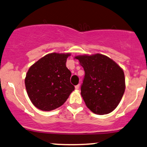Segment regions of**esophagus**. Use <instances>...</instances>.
<instances>
[{"instance_id": "34e87169", "label": "esophagus", "mask_w": 147, "mask_h": 147, "mask_svg": "<svg viewBox=\"0 0 147 147\" xmlns=\"http://www.w3.org/2000/svg\"><path fill=\"white\" fill-rule=\"evenodd\" d=\"M80 84H77L76 86H75V88H76V89H80Z\"/></svg>"}]
</instances>
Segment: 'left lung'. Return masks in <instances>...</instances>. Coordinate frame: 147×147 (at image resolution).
I'll use <instances>...</instances> for the list:
<instances>
[{"label":"left lung","mask_w":147,"mask_h":147,"mask_svg":"<svg viewBox=\"0 0 147 147\" xmlns=\"http://www.w3.org/2000/svg\"><path fill=\"white\" fill-rule=\"evenodd\" d=\"M83 67L84 78L81 96L93 113L104 115L117 107L125 90L123 70L105 55H82L75 57Z\"/></svg>","instance_id":"obj_1"}]
</instances>
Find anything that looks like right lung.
Listing matches in <instances>:
<instances>
[{"instance_id": "obj_1", "label": "right lung", "mask_w": 147, "mask_h": 147, "mask_svg": "<svg viewBox=\"0 0 147 147\" xmlns=\"http://www.w3.org/2000/svg\"><path fill=\"white\" fill-rule=\"evenodd\" d=\"M70 53L47 54L30 67L25 84L32 104L49 111L62 106L75 89L70 82L71 73L66 67Z\"/></svg>"}]
</instances>
